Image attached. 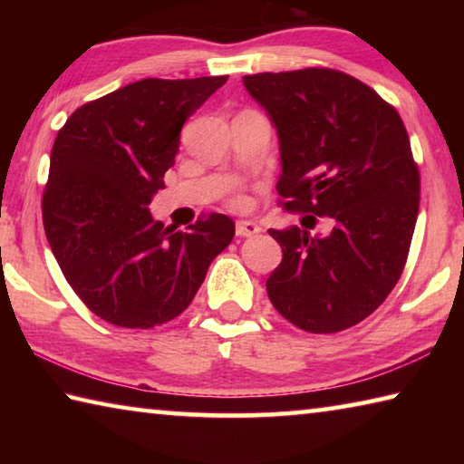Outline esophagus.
Wrapping results in <instances>:
<instances>
[{
    "mask_svg": "<svg viewBox=\"0 0 464 464\" xmlns=\"http://www.w3.org/2000/svg\"><path fill=\"white\" fill-rule=\"evenodd\" d=\"M260 231L262 227L254 221H237V225H235V233H237L239 237H251V235H257Z\"/></svg>",
    "mask_w": 464,
    "mask_h": 464,
    "instance_id": "34e87169",
    "label": "esophagus"
}]
</instances>
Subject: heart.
Masks as SVG:
<instances>
[{
	"instance_id": "obj_1",
	"label": "heart",
	"mask_w": 464,
	"mask_h": 464,
	"mask_svg": "<svg viewBox=\"0 0 464 464\" xmlns=\"http://www.w3.org/2000/svg\"><path fill=\"white\" fill-rule=\"evenodd\" d=\"M237 202H243V200H241V198H239V200H237Z\"/></svg>"
}]
</instances>
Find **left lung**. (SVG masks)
I'll use <instances>...</instances> for the list:
<instances>
[{"label":"left lung","instance_id":"8db88e82","mask_svg":"<svg viewBox=\"0 0 464 464\" xmlns=\"http://www.w3.org/2000/svg\"><path fill=\"white\" fill-rule=\"evenodd\" d=\"M243 85L276 129L285 207L309 213L304 229L268 231L282 262L266 290L293 325L342 332L379 309L410 254L420 174L401 116L334 69L256 73ZM315 214L326 229L313 236Z\"/></svg>","mask_w":464,"mask_h":464}]
</instances>
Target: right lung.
<instances>
[{
  "mask_svg": "<svg viewBox=\"0 0 464 464\" xmlns=\"http://www.w3.org/2000/svg\"><path fill=\"white\" fill-rule=\"evenodd\" d=\"M227 82L140 80L69 116L51 151L43 221L77 296L100 319L149 329L178 317L229 246L225 215L174 231L149 213L184 122Z\"/></svg>",
  "mask_w": 464,
  "mask_h": 464,
  "instance_id": "obj_1",
  "label": "right lung"
}]
</instances>
